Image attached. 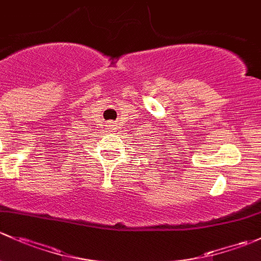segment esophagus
<instances>
[{
    "label": "esophagus",
    "mask_w": 261,
    "mask_h": 261,
    "mask_svg": "<svg viewBox=\"0 0 261 261\" xmlns=\"http://www.w3.org/2000/svg\"><path fill=\"white\" fill-rule=\"evenodd\" d=\"M111 127L113 128V127H114V124H113V123H112V124H111Z\"/></svg>",
    "instance_id": "34e87169"
}]
</instances>
